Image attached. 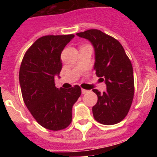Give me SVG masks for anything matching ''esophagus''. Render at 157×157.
I'll return each instance as SVG.
<instances>
[{
  "instance_id": "1",
  "label": "esophagus",
  "mask_w": 157,
  "mask_h": 157,
  "mask_svg": "<svg viewBox=\"0 0 157 157\" xmlns=\"http://www.w3.org/2000/svg\"><path fill=\"white\" fill-rule=\"evenodd\" d=\"M87 92H89V90H85V89H82V94H86Z\"/></svg>"
}]
</instances>
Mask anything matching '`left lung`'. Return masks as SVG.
<instances>
[{"label": "left lung", "instance_id": "1", "mask_svg": "<svg viewBox=\"0 0 157 157\" xmlns=\"http://www.w3.org/2000/svg\"><path fill=\"white\" fill-rule=\"evenodd\" d=\"M76 34L94 46V68L97 76L106 84L107 90L102 94L93 90L98 95V102L92 109L94 119L105 125L120 123L128 113L134 98L131 62L121 44L101 30L92 29Z\"/></svg>", "mask_w": 157, "mask_h": 157}]
</instances>
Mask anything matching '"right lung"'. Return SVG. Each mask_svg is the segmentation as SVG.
Returning <instances> with one entry per match:
<instances>
[{"label":"right lung","instance_id":"right-lung-1","mask_svg":"<svg viewBox=\"0 0 157 157\" xmlns=\"http://www.w3.org/2000/svg\"><path fill=\"white\" fill-rule=\"evenodd\" d=\"M75 37L47 35L29 48L19 69V85L23 101L33 117L43 127L59 130L70 125L72 107L81 95V88H57L55 77L62 69L61 52Z\"/></svg>","mask_w":157,"mask_h":157}]
</instances>
